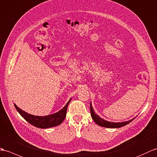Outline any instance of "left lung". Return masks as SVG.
I'll return each instance as SVG.
<instances>
[{
	"label": "left lung",
	"instance_id": "1",
	"mask_svg": "<svg viewBox=\"0 0 157 157\" xmlns=\"http://www.w3.org/2000/svg\"><path fill=\"white\" fill-rule=\"evenodd\" d=\"M90 112H91V116H92V119L94 120V121L97 124H98L100 126H103L105 127V128H120V127L125 126L126 124H128L130 122H132L133 119L129 120V121H126V122H108L106 121V120H103L102 118H100V116H98L95 112H94V109L92 108V105L90 103Z\"/></svg>",
	"mask_w": 157,
	"mask_h": 157
}]
</instances>
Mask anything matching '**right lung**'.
Here are the masks:
<instances>
[{"mask_svg": "<svg viewBox=\"0 0 157 157\" xmlns=\"http://www.w3.org/2000/svg\"><path fill=\"white\" fill-rule=\"evenodd\" d=\"M71 99L68 101L67 104L60 111L45 116H37L29 114L25 111L22 110L19 107H17L16 104H14V107L17 109L18 112L22 116V117H23L31 125L40 128H51V127L59 125L63 122L65 116H66L67 107Z\"/></svg>", "mask_w": 157, "mask_h": 157, "instance_id": "right-lung-1", "label": "right lung"}]
</instances>
